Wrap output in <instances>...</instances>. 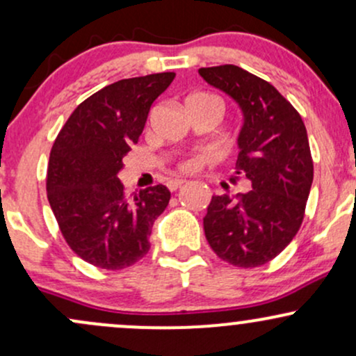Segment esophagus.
<instances>
[{
  "instance_id": "obj_1",
  "label": "esophagus",
  "mask_w": 356,
  "mask_h": 356,
  "mask_svg": "<svg viewBox=\"0 0 356 356\" xmlns=\"http://www.w3.org/2000/svg\"><path fill=\"white\" fill-rule=\"evenodd\" d=\"M182 184H186V179H170V181L167 182V187H169L170 191H175V189H179Z\"/></svg>"
}]
</instances>
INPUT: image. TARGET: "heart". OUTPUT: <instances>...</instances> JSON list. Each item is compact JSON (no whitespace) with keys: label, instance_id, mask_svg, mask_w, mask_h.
<instances>
[{"label":"heart","instance_id":"obj_1","mask_svg":"<svg viewBox=\"0 0 356 356\" xmlns=\"http://www.w3.org/2000/svg\"><path fill=\"white\" fill-rule=\"evenodd\" d=\"M201 97H209V95H194V97H191L189 100L201 99ZM197 165H199L197 159H184L181 164H179V167H181L182 170H194V169H197Z\"/></svg>","mask_w":356,"mask_h":356}]
</instances>
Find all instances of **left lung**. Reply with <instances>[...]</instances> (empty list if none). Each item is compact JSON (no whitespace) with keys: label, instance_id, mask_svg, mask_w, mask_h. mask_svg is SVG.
Segmentation results:
<instances>
[{"label":"left lung","instance_id":"1","mask_svg":"<svg viewBox=\"0 0 356 356\" xmlns=\"http://www.w3.org/2000/svg\"><path fill=\"white\" fill-rule=\"evenodd\" d=\"M199 75L241 107L236 177L246 194L212 195L204 232L212 251L238 268L266 264L300 231L313 182V159L301 115L266 80L236 65L201 68Z\"/></svg>","mask_w":356,"mask_h":356}]
</instances>
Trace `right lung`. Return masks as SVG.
I'll return each instance as SVG.
<instances>
[{
  "label": "right lung",
  "instance_id": "add662e5",
  "mask_svg": "<svg viewBox=\"0 0 356 356\" xmlns=\"http://www.w3.org/2000/svg\"><path fill=\"white\" fill-rule=\"evenodd\" d=\"M175 73L118 80L73 110L51 147L47 192L61 234L76 256L118 271L150 249L154 220L165 211V186L127 195L118 172L138 142L150 105Z\"/></svg>",
  "mask_w": 356,
  "mask_h": 356
}]
</instances>
